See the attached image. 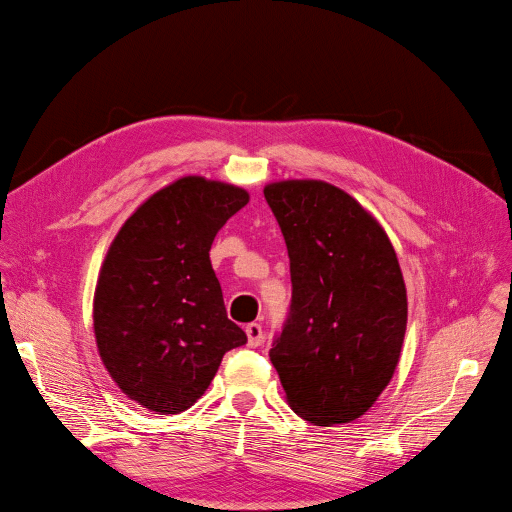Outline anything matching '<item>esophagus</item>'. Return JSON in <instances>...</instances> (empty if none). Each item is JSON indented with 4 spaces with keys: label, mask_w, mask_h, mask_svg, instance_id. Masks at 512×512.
<instances>
[{
    "label": "esophagus",
    "mask_w": 512,
    "mask_h": 512,
    "mask_svg": "<svg viewBox=\"0 0 512 512\" xmlns=\"http://www.w3.org/2000/svg\"><path fill=\"white\" fill-rule=\"evenodd\" d=\"M245 334H247V346H251V348H255L263 342V330H261V324H257V322L247 324Z\"/></svg>",
    "instance_id": "esophagus-1"
}]
</instances>
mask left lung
Masks as SVG:
<instances>
[{"label":"left lung","instance_id":"1","mask_svg":"<svg viewBox=\"0 0 512 512\" xmlns=\"http://www.w3.org/2000/svg\"><path fill=\"white\" fill-rule=\"evenodd\" d=\"M281 227L291 306L269 358L289 407L314 425L367 413L399 364L407 289L377 218L322 180L263 188Z\"/></svg>","mask_w":512,"mask_h":512}]
</instances>
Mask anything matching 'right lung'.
I'll use <instances>...</instances> for the list:
<instances>
[{
  "instance_id": "right-lung-1",
  "label": "right lung",
  "mask_w": 512,
  "mask_h": 512,
  "mask_svg": "<svg viewBox=\"0 0 512 512\" xmlns=\"http://www.w3.org/2000/svg\"><path fill=\"white\" fill-rule=\"evenodd\" d=\"M249 192L184 176L137 206L99 271L93 328L115 385L160 415L182 413L208 389L227 350L247 334L227 318L210 245Z\"/></svg>"
}]
</instances>
